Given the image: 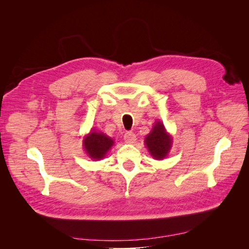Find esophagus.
Here are the masks:
<instances>
[{
	"mask_svg": "<svg viewBox=\"0 0 249 249\" xmlns=\"http://www.w3.org/2000/svg\"><path fill=\"white\" fill-rule=\"evenodd\" d=\"M124 141L126 143H134L136 141V135H135L133 132H126L124 134Z\"/></svg>",
	"mask_w": 249,
	"mask_h": 249,
	"instance_id": "esophagus-1",
	"label": "esophagus"
}]
</instances>
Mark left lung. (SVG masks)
<instances>
[{
	"mask_svg": "<svg viewBox=\"0 0 249 249\" xmlns=\"http://www.w3.org/2000/svg\"><path fill=\"white\" fill-rule=\"evenodd\" d=\"M144 143L153 158L156 160H163L165 157H167L171 148L172 138L165 130L163 123L157 122L145 137Z\"/></svg>",
	"mask_w": 249,
	"mask_h": 249,
	"instance_id": "left-lung-1",
	"label": "left lung"
}]
</instances>
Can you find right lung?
I'll return each mask as SVG.
<instances>
[{
  "mask_svg": "<svg viewBox=\"0 0 249 249\" xmlns=\"http://www.w3.org/2000/svg\"><path fill=\"white\" fill-rule=\"evenodd\" d=\"M113 144V139L100 131H91L83 140V146L86 154L93 160L103 159Z\"/></svg>",
  "mask_w": 249,
  "mask_h": 249,
  "instance_id": "1",
  "label": "right lung"
}]
</instances>
